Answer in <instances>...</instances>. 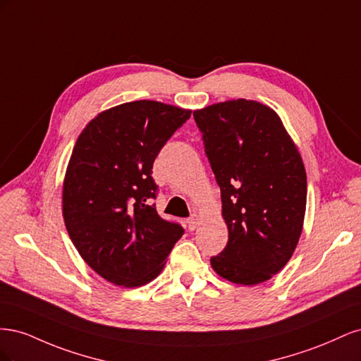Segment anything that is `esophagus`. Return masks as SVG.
<instances>
[{"mask_svg":"<svg viewBox=\"0 0 361 361\" xmlns=\"http://www.w3.org/2000/svg\"><path fill=\"white\" fill-rule=\"evenodd\" d=\"M200 220H202V218H200L197 214L191 215V218H190V220L187 221V223H188V228H190V231H195V228H197V226L200 224Z\"/></svg>","mask_w":361,"mask_h":361,"instance_id":"34e87169","label":"esophagus"}]
</instances>
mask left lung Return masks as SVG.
<instances>
[{"mask_svg":"<svg viewBox=\"0 0 361 361\" xmlns=\"http://www.w3.org/2000/svg\"><path fill=\"white\" fill-rule=\"evenodd\" d=\"M192 114L228 228L227 245L211 265L235 285H259L285 268L298 245L307 202L302 158L268 105L232 99Z\"/></svg>","mask_w":361,"mask_h":361,"instance_id":"8db88e82","label":"left lung"}]
</instances>
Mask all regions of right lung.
<instances>
[{
	"label": "right lung",
	"instance_id": "add662e5",
	"mask_svg": "<svg viewBox=\"0 0 361 361\" xmlns=\"http://www.w3.org/2000/svg\"><path fill=\"white\" fill-rule=\"evenodd\" d=\"M191 110L157 101L120 104L85 125L63 179V220L102 279L138 288L157 279L183 228L157 214L152 167Z\"/></svg>",
	"mask_w": 361,
	"mask_h": 361
}]
</instances>
